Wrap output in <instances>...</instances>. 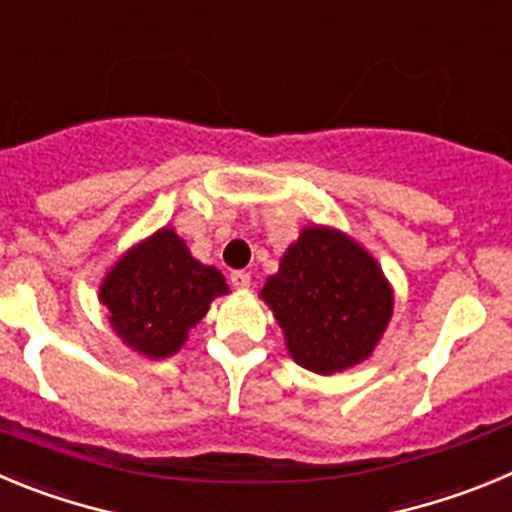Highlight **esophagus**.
Listing matches in <instances>:
<instances>
[{
	"instance_id": "1",
	"label": "esophagus",
	"mask_w": 512,
	"mask_h": 512,
	"mask_svg": "<svg viewBox=\"0 0 512 512\" xmlns=\"http://www.w3.org/2000/svg\"><path fill=\"white\" fill-rule=\"evenodd\" d=\"M229 280H232V285L237 290H247V288H250V283H252L250 273H245V270H234V273L229 275Z\"/></svg>"
}]
</instances>
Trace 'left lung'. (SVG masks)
<instances>
[{
  "label": "left lung",
  "instance_id": "left-lung-1",
  "mask_svg": "<svg viewBox=\"0 0 512 512\" xmlns=\"http://www.w3.org/2000/svg\"><path fill=\"white\" fill-rule=\"evenodd\" d=\"M260 296L290 357L319 375L365 362L393 316V288L375 257L329 227L303 229Z\"/></svg>",
  "mask_w": 512,
  "mask_h": 512
}]
</instances>
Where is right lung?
I'll use <instances>...</instances> for the list:
<instances>
[{
  "label": "right lung",
  "mask_w": 512,
  "mask_h": 512,
  "mask_svg": "<svg viewBox=\"0 0 512 512\" xmlns=\"http://www.w3.org/2000/svg\"><path fill=\"white\" fill-rule=\"evenodd\" d=\"M229 293L216 267L191 257L170 227L124 252L101 280L99 301L109 324L135 352L150 359L176 354L216 296Z\"/></svg>",
  "instance_id": "add662e5"
}]
</instances>
